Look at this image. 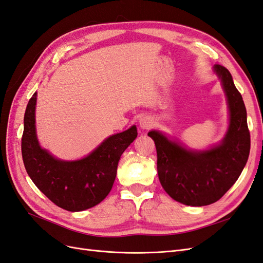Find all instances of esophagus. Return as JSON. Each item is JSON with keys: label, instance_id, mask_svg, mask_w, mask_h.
<instances>
[{"label": "esophagus", "instance_id": "34e87169", "mask_svg": "<svg viewBox=\"0 0 263 263\" xmlns=\"http://www.w3.org/2000/svg\"><path fill=\"white\" fill-rule=\"evenodd\" d=\"M139 125H140L141 128L149 129V128H151V127L154 126V118L151 117V116H149V115L142 116L140 118V121H139Z\"/></svg>", "mask_w": 263, "mask_h": 263}]
</instances>
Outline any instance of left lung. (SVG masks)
Instances as JSON below:
<instances>
[{"mask_svg":"<svg viewBox=\"0 0 263 263\" xmlns=\"http://www.w3.org/2000/svg\"><path fill=\"white\" fill-rule=\"evenodd\" d=\"M214 69L221 80L230 112L229 128L220 145L206 151H191L157 130L148 133L156 145L162 187L173 200L190 206L210 205L221 198L239 178L250 153L241 94L225 67L216 65Z\"/></svg>","mask_w":263,"mask_h":263,"instance_id":"left-lung-1","label":"left lung"}]
</instances>
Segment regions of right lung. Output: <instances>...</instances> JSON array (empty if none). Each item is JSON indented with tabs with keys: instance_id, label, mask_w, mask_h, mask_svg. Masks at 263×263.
Returning a JSON list of instances; mask_svg holds the SVG:
<instances>
[{
	"instance_id": "obj_1",
	"label": "right lung",
	"mask_w": 263,
	"mask_h": 263,
	"mask_svg": "<svg viewBox=\"0 0 263 263\" xmlns=\"http://www.w3.org/2000/svg\"><path fill=\"white\" fill-rule=\"evenodd\" d=\"M36 93L30 98L22 136L25 169L35 185L59 208L80 212L101 203L116 178L122 154L137 137L136 126L108 137L87 157L77 161H61L38 144L35 130Z\"/></svg>"
}]
</instances>
